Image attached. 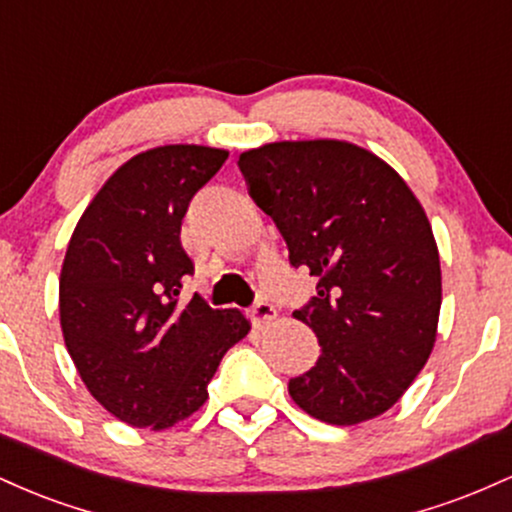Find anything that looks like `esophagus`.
<instances>
[{
    "instance_id": "esophagus-1",
    "label": "esophagus",
    "mask_w": 512,
    "mask_h": 512,
    "mask_svg": "<svg viewBox=\"0 0 512 512\" xmlns=\"http://www.w3.org/2000/svg\"><path fill=\"white\" fill-rule=\"evenodd\" d=\"M250 317H252V325L255 327H267L276 320V308L267 301H257L255 305H252Z\"/></svg>"
}]
</instances>
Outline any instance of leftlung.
<instances>
[{"label":"left lung","mask_w":512,"mask_h":512,"mask_svg":"<svg viewBox=\"0 0 512 512\" xmlns=\"http://www.w3.org/2000/svg\"><path fill=\"white\" fill-rule=\"evenodd\" d=\"M250 195L317 296L293 317L322 354L289 383L305 414L354 426L385 414L426 366L443 279L424 207L395 168L339 139L274 142L238 161Z\"/></svg>","instance_id":"left-lung-1"}]
</instances>
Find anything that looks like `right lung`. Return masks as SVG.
<instances>
[{"instance_id": "add662e5", "label": "right lung", "mask_w": 512, "mask_h": 512, "mask_svg": "<svg viewBox=\"0 0 512 512\" xmlns=\"http://www.w3.org/2000/svg\"><path fill=\"white\" fill-rule=\"evenodd\" d=\"M228 151L166 144L105 180L79 223L60 274V325L86 390L134 428L175 426L207 402L223 354L250 332L238 308L202 296L180 303L195 264L180 243L187 204Z\"/></svg>"}]
</instances>
